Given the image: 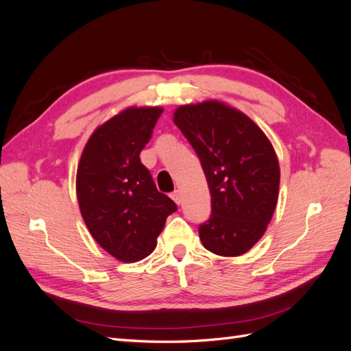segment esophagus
Returning a JSON list of instances; mask_svg holds the SVG:
<instances>
[{"label": "esophagus", "mask_w": 351, "mask_h": 351, "mask_svg": "<svg viewBox=\"0 0 351 351\" xmlns=\"http://www.w3.org/2000/svg\"><path fill=\"white\" fill-rule=\"evenodd\" d=\"M171 199L176 202L177 205L182 204V192H178V190H176L174 193H171Z\"/></svg>", "instance_id": "1"}]
</instances>
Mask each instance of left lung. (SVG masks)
Segmentation results:
<instances>
[{"label": "left lung", "instance_id": "obj_1", "mask_svg": "<svg viewBox=\"0 0 351 351\" xmlns=\"http://www.w3.org/2000/svg\"><path fill=\"white\" fill-rule=\"evenodd\" d=\"M173 120L196 151L210 192L202 244L219 256L244 254L277 206L280 164L272 143L246 114L215 99L182 105Z\"/></svg>", "mask_w": 351, "mask_h": 351}]
</instances>
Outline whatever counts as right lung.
<instances>
[{
  "label": "right lung",
  "instance_id": "obj_1",
  "mask_svg": "<svg viewBox=\"0 0 351 351\" xmlns=\"http://www.w3.org/2000/svg\"><path fill=\"white\" fill-rule=\"evenodd\" d=\"M161 107H129L95 129L76 176L82 218L90 236L121 262L155 250L167 217L177 206L159 193L141 152L152 137Z\"/></svg>",
  "mask_w": 351,
  "mask_h": 351
}]
</instances>
